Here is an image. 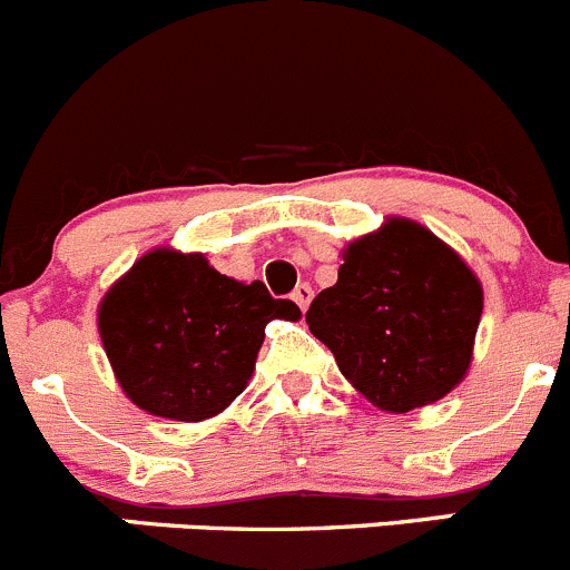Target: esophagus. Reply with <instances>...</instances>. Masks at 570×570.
<instances>
[{
    "mask_svg": "<svg viewBox=\"0 0 570 570\" xmlns=\"http://www.w3.org/2000/svg\"><path fill=\"white\" fill-rule=\"evenodd\" d=\"M312 297H314V292H312V286H308V284H301L295 292H292V301L301 306V312H306L308 303H312Z\"/></svg>",
    "mask_w": 570,
    "mask_h": 570,
    "instance_id": "1",
    "label": "esophagus"
}]
</instances>
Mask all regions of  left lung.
Listing matches in <instances>:
<instances>
[{"instance_id":"8db88e82","label":"left lung","mask_w":570,"mask_h":570,"mask_svg":"<svg viewBox=\"0 0 570 570\" xmlns=\"http://www.w3.org/2000/svg\"><path fill=\"white\" fill-rule=\"evenodd\" d=\"M340 278L306 312L342 375L384 412L449 395L471 367L482 284L423 225L392 217L342 253Z\"/></svg>"}]
</instances>
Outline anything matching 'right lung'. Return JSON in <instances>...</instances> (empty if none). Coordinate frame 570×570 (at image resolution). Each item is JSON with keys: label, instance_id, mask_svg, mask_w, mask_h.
<instances>
[{"label": "right lung", "instance_id": "obj_1", "mask_svg": "<svg viewBox=\"0 0 570 570\" xmlns=\"http://www.w3.org/2000/svg\"><path fill=\"white\" fill-rule=\"evenodd\" d=\"M297 320L262 281L219 275L203 253L158 247L138 258L99 303V336L116 381L156 417H214L256 367L264 325Z\"/></svg>", "mask_w": 570, "mask_h": 570}]
</instances>
